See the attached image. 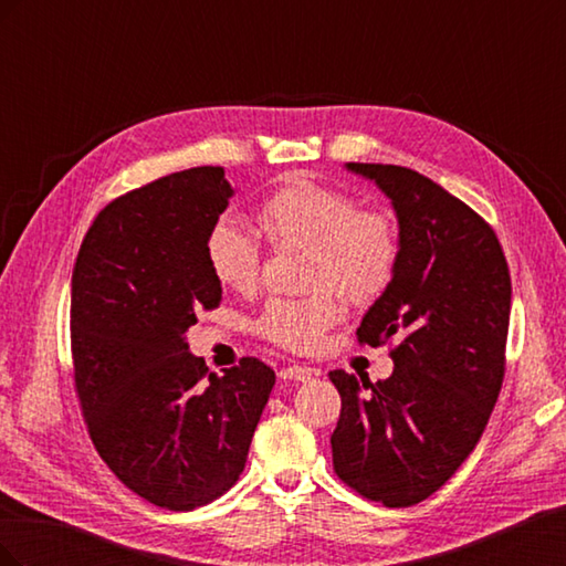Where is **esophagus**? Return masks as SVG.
Returning <instances> with one entry per match:
<instances>
[{"label": "esophagus", "mask_w": 566, "mask_h": 566, "mask_svg": "<svg viewBox=\"0 0 566 566\" xmlns=\"http://www.w3.org/2000/svg\"><path fill=\"white\" fill-rule=\"evenodd\" d=\"M316 370L314 368H306V366H285L279 370V378L281 380H297V382H310L316 378Z\"/></svg>", "instance_id": "obj_1"}]
</instances>
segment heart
<instances>
[{
  "label": "heart",
  "instance_id": "b5f03b06",
  "mask_svg": "<svg viewBox=\"0 0 566 566\" xmlns=\"http://www.w3.org/2000/svg\"><path fill=\"white\" fill-rule=\"evenodd\" d=\"M256 229L273 250L310 248L306 281L333 287L352 304L385 295L399 266V231L389 214L364 210L356 198L314 179H290L256 210ZM212 276L235 293L260 283L264 250L260 238L231 219H219L205 241ZM342 310L333 293L271 300L256 318V331L273 345L293 352L314 349Z\"/></svg>",
  "mask_w": 566,
  "mask_h": 566
}]
</instances>
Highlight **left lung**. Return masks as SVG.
<instances>
[{"label": "left lung", "mask_w": 566, "mask_h": 566, "mask_svg": "<svg viewBox=\"0 0 566 566\" xmlns=\"http://www.w3.org/2000/svg\"><path fill=\"white\" fill-rule=\"evenodd\" d=\"M347 169L391 200L401 243L356 335L399 345L387 380L331 370L342 399L333 468L366 499L408 507L449 482L489 422L505 375L510 271L493 229L447 188L399 165Z\"/></svg>", "instance_id": "1"}]
</instances>
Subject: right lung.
<instances>
[{"label": "right lung", "mask_w": 566, "mask_h": 566, "mask_svg": "<svg viewBox=\"0 0 566 566\" xmlns=\"http://www.w3.org/2000/svg\"><path fill=\"white\" fill-rule=\"evenodd\" d=\"M233 188L191 167L115 198L80 245L71 287L75 389L98 455L144 501L193 510L243 472L276 375L245 356L224 375L186 331L221 302L205 256Z\"/></svg>", "instance_id": "add662e5"}]
</instances>
